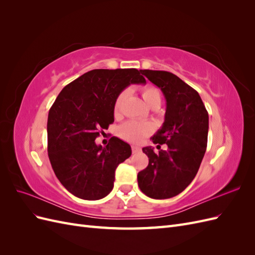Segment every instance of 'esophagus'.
<instances>
[{"instance_id": "1", "label": "esophagus", "mask_w": 255, "mask_h": 255, "mask_svg": "<svg viewBox=\"0 0 255 255\" xmlns=\"http://www.w3.org/2000/svg\"><path fill=\"white\" fill-rule=\"evenodd\" d=\"M140 148L139 146H137V145H132V152L133 153H137V152H140Z\"/></svg>"}]
</instances>
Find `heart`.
Returning <instances> with one entry per match:
<instances>
[{
  "mask_svg": "<svg viewBox=\"0 0 255 255\" xmlns=\"http://www.w3.org/2000/svg\"><path fill=\"white\" fill-rule=\"evenodd\" d=\"M128 96V90H123L116 98L114 102V114L117 116L120 114L123 101ZM141 96L145 104L150 107H159L161 102V95L159 90L152 86L146 85L141 88ZM153 132V126L149 122H136L128 121L123 123L118 128V135L127 141L139 143L146 136H149Z\"/></svg>",
  "mask_w": 255,
  "mask_h": 255,
  "instance_id": "heart-1",
  "label": "heart"
}]
</instances>
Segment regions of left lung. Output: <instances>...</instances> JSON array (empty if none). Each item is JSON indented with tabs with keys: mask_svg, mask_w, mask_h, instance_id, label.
I'll use <instances>...</instances> for the list:
<instances>
[{
	"mask_svg": "<svg viewBox=\"0 0 255 255\" xmlns=\"http://www.w3.org/2000/svg\"><path fill=\"white\" fill-rule=\"evenodd\" d=\"M163 92L167 107L165 122L152 137V146L142 151L149 165L138 172V186L152 199L175 197L195 179L207 144L208 114L198 92L171 72L140 70ZM166 143L167 150H160Z\"/></svg>",
	"mask_w": 255,
	"mask_h": 255,
	"instance_id": "1",
	"label": "left lung"
}]
</instances>
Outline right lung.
I'll return each mask as SVG.
<instances>
[{
	"label": "right lung",
	"mask_w": 255,
	"mask_h": 255,
	"mask_svg": "<svg viewBox=\"0 0 255 255\" xmlns=\"http://www.w3.org/2000/svg\"><path fill=\"white\" fill-rule=\"evenodd\" d=\"M137 69H95L59 92L48 117V154L54 173L75 197L99 200L112 191L115 171L132 154L130 145L112 137L96 138L114 122V102L130 84H145Z\"/></svg>",
	"instance_id": "1"
}]
</instances>
